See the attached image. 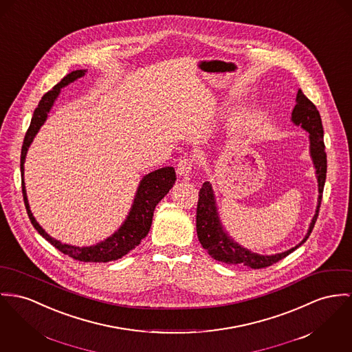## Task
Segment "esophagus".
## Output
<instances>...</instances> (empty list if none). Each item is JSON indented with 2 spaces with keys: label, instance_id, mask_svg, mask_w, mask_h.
<instances>
[{
  "label": "esophagus",
  "instance_id": "obj_1",
  "mask_svg": "<svg viewBox=\"0 0 352 352\" xmlns=\"http://www.w3.org/2000/svg\"><path fill=\"white\" fill-rule=\"evenodd\" d=\"M194 168V161L191 158H182L177 163V174L184 178H189Z\"/></svg>",
  "mask_w": 352,
  "mask_h": 352
}]
</instances>
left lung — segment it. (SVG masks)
<instances>
[{
	"label": "left lung",
	"instance_id": "8db88e82",
	"mask_svg": "<svg viewBox=\"0 0 352 352\" xmlns=\"http://www.w3.org/2000/svg\"><path fill=\"white\" fill-rule=\"evenodd\" d=\"M292 122L296 126H301L309 134V153L315 166L318 186H319V198L316 213L312 218L309 229L302 239V241L295 248L285 250L283 253H276L271 256H264L258 253H253L236 243L229 237L228 232L223 229L218 212H217L214 191L210 182H205L198 192V204H197V236L204 249L221 263L233 264V265H245L252 270H261L271 267L272 264L283 260L289 253L296 250L298 246L307 241L309 237L315 222L319 216V209L322 204L323 189H324L325 175H327V154H325L324 140H323V124L320 113L316 106L302 94L301 89L298 91L296 106L292 111Z\"/></svg>",
	"mask_w": 352,
	"mask_h": 352
}]
</instances>
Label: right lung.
<instances>
[{
    "instance_id": "right-lung-1",
    "label": "right lung",
    "mask_w": 352,
    "mask_h": 352,
    "mask_svg": "<svg viewBox=\"0 0 352 352\" xmlns=\"http://www.w3.org/2000/svg\"><path fill=\"white\" fill-rule=\"evenodd\" d=\"M85 75L84 69H78L67 76H64L60 82H57L51 91H48L41 100L38 102L37 109H34L30 126L28 129L27 134L24 138L23 148H21V186H23V197L24 204L27 208L28 216L33 225V228L48 241L52 243L56 249H58L61 253L72 257L74 260L82 261V263H109L118 260L127 254L130 250H133L138 246L140 241L148 234V230L151 228L153 216L155 206L160 204V201L168 192V190L173 188L177 177L174 167H162L153 173H148L144 175L139 184V188L136 190L134 204L131 206V210L123 225L115 232L111 237L106 239L102 243L92 245V246H72L67 243H60L52 239L34 219V217L30 212L29 204H28L27 190L24 182V163L27 157L28 148L30 143L33 142L34 136L38 133L40 127L47 120L48 112L52 109L54 100L57 99L60 89L69 82L79 79Z\"/></svg>"
}]
</instances>
